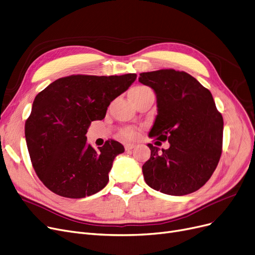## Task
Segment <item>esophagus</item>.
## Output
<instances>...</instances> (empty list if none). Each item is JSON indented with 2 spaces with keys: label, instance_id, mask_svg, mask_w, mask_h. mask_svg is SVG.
<instances>
[{
  "label": "esophagus",
  "instance_id": "34e87169",
  "mask_svg": "<svg viewBox=\"0 0 255 255\" xmlns=\"http://www.w3.org/2000/svg\"><path fill=\"white\" fill-rule=\"evenodd\" d=\"M135 147V145L134 143H126L125 145V149H126V151H130V150H132Z\"/></svg>",
  "mask_w": 255,
  "mask_h": 255
}]
</instances>
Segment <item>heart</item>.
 Masks as SVG:
<instances>
[{"label": "heart", "instance_id": "heart-1", "mask_svg": "<svg viewBox=\"0 0 255 255\" xmlns=\"http://www.w3.org/2000/svg\"><path fill=\"white\" fill-rule=\"evenodd\" d=\"M146 90H148V87H146V86H136L134 88H132V90L130 91L129 97L131 98V97H134V96H138L141 93L145 92ZM136 135H137V132L135 130H133V129H127V130H125L123 132V136L125 138L131 139V138H134Z\"/></svg>", "mask_w": 255, "mask_h": 255}]
</instances>
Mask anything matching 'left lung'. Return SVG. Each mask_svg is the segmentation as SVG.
Here are the masks:
<instances>
[{
	"label": "left lung",
	"instance_id": "1",
	"mask_svg": "<svg viewBox=\"0 0 255 255\" xmlns=\"http://www.w3.org/2000/svg\"><path fill=\"white\" fill-rule=\"evenodd\" d=\"M156 95L157 116L149 136L170 142L164 150L148 143L142 165L146 183L163 194L183 196L202 187L222 153L223 118L210 92L193 76L175 70L139 74Z\"/></svg>",
	"mask_w": 255,
	"mask_h": 255
}]
</instances>
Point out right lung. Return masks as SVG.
Here are the masks:
<instances>
[{
    "label": "right lung",
    "instance_id": "1",
    "mask_svg": "<svg viewBox=\"0 0 255 255\" xmlns=\"http://www.w3.org/2000/svg\"><path fill=\"white\" fill-rule=\"evenodd\" d=\"M135 79L136 74L72 75L55 80L35 97L25 136L33 168L50 191L79 199L106 186L124 146L110 139L95 150L85 134L92 122L103 120L110 102Z\"/></svg>",
    "mask_w": 255,
    "mask_h": 255
}]
</instances>
